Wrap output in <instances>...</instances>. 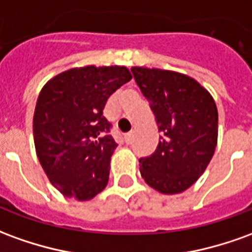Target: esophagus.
I'll use <instances>...</instances> for the list:
<instances>
[{"label": "esophagus", "mask_w": 252, "mask_h": 252, "mask_svg": "<svg viewBox=\"0 0 252 252\" xmlns=\"http://www.w3.org/2000/svg\"><path fill=\"white\" fill-rule=\"evenodd\" d=\"M132 138H133V133L132 132H129V133H126V144H131L132 143Z\"/></svg>", "instance_id": "esophagus-1"}]
</instances>
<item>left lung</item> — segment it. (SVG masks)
Wrapping results in <instances>:
<instances>
[{"label": "left lung", "instance_id": "1", "mask_svg": "<svg viewBox=\"0 0 252 252\" xmlns=\"http://www.w3.org/2000/svg\"><path fill=\"white\" fill-rule=\"evenodd\" d=\"M131 72L161 132L157 150L139 159L140 175L159 192H183L205 172L216 150V102L187 75L138 66Z\"/></svg>", "mask_w": 252, "mask_h": 252}]
</instances>
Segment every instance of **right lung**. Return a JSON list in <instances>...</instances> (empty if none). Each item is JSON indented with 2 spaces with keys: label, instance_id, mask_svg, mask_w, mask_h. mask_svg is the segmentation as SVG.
Wrapping results in <instances>:
<instances>
[{
  "label": "right lung",
  "instance_id": "obj_1",
  "mask_svg": "<svg viewBox=\"0 0 252 252\" xmlns=\"http://www.w3.org/2000/svg\"><path fill=\"white\" fill-rule=\"evenodd\" d=\"M131 77L126 66L91 65L60 73L40 91L32 124L35 150L50 183L65 196L89 200L106 187L117 143L103 109Z\"/></svg>",
  "mask_w": 252,
  "mask_h": 252
}]
</instances>
